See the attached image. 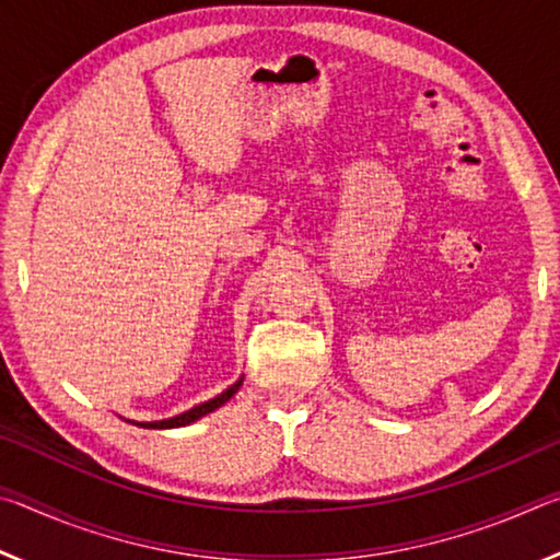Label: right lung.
Masks as SVG:
<instances>
[{"mask_svg": "<svg viewBox=\"0 0 560 560\" xmlns=\"http://www.w3.org/2000/svg\"><path fill=\"white\" fill-rule=\"evenodd\" d=\"M242 383H244V375L240 377V381H236V383H232L230 387H226L224 393H220L217 397H212V400L200 402V405H195V407H189V410L179 412V415H175V417H167V420H153V422H136V420H128V422L138 424V428H145V430H173V428H185V424H192V422L200 420V417L214 412L217 407H222L224 402H230L232 397H234V393L240 390V387H242Z\"/></svg>", "mask_w": 560, "mask_h": 560, "instance_id": "1", "label": "right lung"}]
</instances>
